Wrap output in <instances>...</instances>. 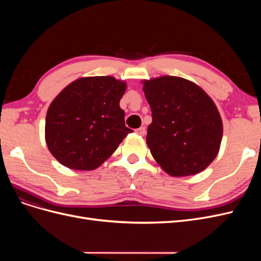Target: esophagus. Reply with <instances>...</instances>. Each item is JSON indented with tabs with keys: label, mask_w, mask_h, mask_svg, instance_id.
<instances>
[{
	"label": "esophagus",
	"mask_w": 261,
	"mask_h": 261,
	"mask_svg": "<svg viewBox=\"0 0 261 261\" xmlns=\"http://www.w3.org/2000/svg\"><path fill=\"white\" fill-rule=\"evenodd\" d=\"M135 132L138 134V135L144 136L145 134H146V128L145 127H140V128H137Z\"/></svg>",
	"instance_id": "esophagus-1"
}]
</instances>
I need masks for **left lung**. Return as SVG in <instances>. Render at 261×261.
<instances>
[{"mask_svg":"<svg viewBox=\"0 0 261 261\" xmlns=\"http://www.w3.org/2000/svg\"><path fill=\"white\" fill-rule=\"evenodd\" d=\"M151 108L147 144L154 160L172 176L197 174L215 160L223 126L208 94L175 76L144 82Z\"/></svg>","mask_w":261,"mask_h":261,"instance_id":"obj_1","label":"left lung"}]
</instances>
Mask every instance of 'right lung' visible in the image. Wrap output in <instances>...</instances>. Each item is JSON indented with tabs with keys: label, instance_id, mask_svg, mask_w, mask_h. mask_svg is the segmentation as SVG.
<instances>
[{
	"label": "right lung",
	"instance_id": "1",
	"mask_svg": "<svg viewBox=\"0 0 261 261\" xmlns=\"http://www.w3.org/2000/svg\"><path fill=\"white\" fill-rule=\"evenodd\" d=\"M126 84L111 76L80 78L49 107L45 141L60 163L73 170L97 169L133 130L125 126L120 100Z\"/></svg>",
	"mask_w": 261,
	"mask_h": 261
}]
</instances>
